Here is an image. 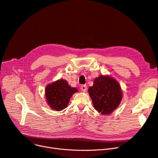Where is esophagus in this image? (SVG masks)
I'll list each match as a JSON object with an SVG mask.
<instances>
[{
    "label": "esophagus",
    "mask_w": 158,
    "mask_h": 158,
    "mask_svg": "<svg viewBox=\"0 0 158 158\" xmlns=\"http://www.w3.org/2000/svg\"><path fill=\"white\" fill-rule=\"evenodd\" d=\"M86 89H87V87L85 85L81 86V91H83V92H85L86 91Z\"/></svg>",
    "instance_id": "esophagus-1"
}]
</instances>
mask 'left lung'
<instances>
[{"mask_svg": "<svg viewBox=\"0 0 158 158\" xmlns=\"http://www.w3.org/2000/svg\"><path fill=\"white\" fill-rule=\"evenodd\" d=\"M88 91L94 108L103 115L110 114L117 108L123 97L118 82L108 75L96 77Z\"/></svg>", "mask_w": 158, "mask_h": 158, "instance_id": "1", "label": "left lung"}]
</instances>
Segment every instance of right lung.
<instances>
[{
    "instance_id": "add662e5",
    "label": "right lung",
    "mask_w": 158,
    "mask_h": 158,
    "mask_svg": "<svg viewBox=\"0 0 158 158\" xmlns=\"http://www.w3.org/2000/svg\"><path fill=\"white\" fill-rule=\"evenodd\" d=\"M76 88H72L64 79H60L46 87L47 103L54 110L60 111L68 106L72 95L77 92Z\"/></svg>"
}]
</instances>
